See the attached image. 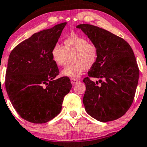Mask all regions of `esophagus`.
Masks as SVG:
<instances>
[{"label": "esophagus", "instance_id": "1", "mask_svg": "<svg viewBox=\"0 0 147 147\" xmlns=\"http://www.w3.org/2000/svg\"><path fill=\"white\" fill-rule=\"evenodd\" d=\"M70 81H71V84L74 85V84H77V82H79V80H76V79H73V78H72V79H71Z\"/></svg>", "mask_w": 147, "mask_h": 147}]
</instances>
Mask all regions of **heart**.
<instances>
[{"label": "heart", "mask_w": 147, "mask_h": 147, "mask_svg": "<svg viewBox=\"0 0 147 147\" xmlns=\"http://www.w3.org/2000/svg\"><path fill=\"white\" fill-rule=\"evenodd\" d=\"M98 55V48L94 43L77 35L66 38L63 47L56 44L51 50V59L59 67L65 65L70 57L71 63L62 70L61 75L73 79L80 77L86 69L96 65Z\"/></svg>", "instance_id": "heart-1"}]
</instances>
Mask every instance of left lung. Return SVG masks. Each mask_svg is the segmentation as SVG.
Segmentation results:
<instances>
[{"label":"left lung","instance_id":"8db88e82","mask_svg":"<svg viewBox=\"0 0 147 147\" xmlns=\"http://www.w3.org/2000/svg\"><path fill=\"white\" fill-rule=\"evenodd\" d=\"M80 28L98 47L97 63L83 82L86 91L83 103L86 112L101 122L116 120L131 106L139 80V68L133 49L123 38L90 24ZM90 77L100 79L94 82Z\"/></svg>","mask_w":147,"mask_h":147}]
</instances>
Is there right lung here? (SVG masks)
Here are the masks:
<instances>
[{
	"instance_id": "right-lung-1",
	"label": "right lung",
	"mask_w": 147,
	"mask_h": 147,
	"mask_svg": "<svg viewBox=\"0 0 147 147\" xmlns=\"http://www.w3.org/2000/svg\"><path fill=\"white\" fill-rule=\"evenodd\" d=\"M66 22L34 33L16 46L9 56L5 75L8 97L22 119L45 123L54 119L70 91V79H56L59 70L51 57Z\"/></svg>"
}]
</instances>
